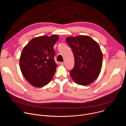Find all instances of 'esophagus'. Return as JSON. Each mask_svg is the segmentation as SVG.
Returning a JSON list of instances; mask_svg holds the SVG:
<instances>
[{
    "mask_svg": "<svg viewBox=\"0 0 126 126\" xmlns=\"http://www.w3.org/2000/svg\"><path fill=\"white\" fill-rule=\"evenodd\" d=\"M65 64L64 62H60V65H62V66H64Z\"/></svg>",
    "mask_w": 126,
    "mask_h": 126,
    "instance_id": "1",
    "label": "esophagus"
}]
</instances>
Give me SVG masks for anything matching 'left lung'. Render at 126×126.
Returning <instances> with one entry per match:
<instances>
[{
  "label": "left lung",
  "instance_id": "left-lung-1",
  "mask_svg": "<svg viewBox=\"0 0 126 126\" xmlns=\"http://www.w3.org/2000/svg\"><path fill=\"white\" fill-rule=\"evenodd\" d=\"M73 51L74 68L70 75L77 84L85 86L93 83L101 70L103 53L98 43L87 35L70 36L66 39Z\"/></svg>",
  "mask_w": 126,
  "mask_h": 126
}]
</instances>
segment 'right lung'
Returning a JSON list of instances; mask_svg holds the SVG:
<instances>
[{"label":"right lung","mask_w":126,"mask_h":126,"mask_svg":"<svg viewBox=\"0 0 126 126\" xmlns=\"http://www.w3.org/2000/svg\"><path fill=\"white\" fill-rule=\"evenodd\" d=\"M58 39L56 35L34 37L23 49L20 68L24 77L31 85L42 87L53 78L57 67L53 46Z\"/></svg>","instance_id":"add662e5"}]
</instances>
